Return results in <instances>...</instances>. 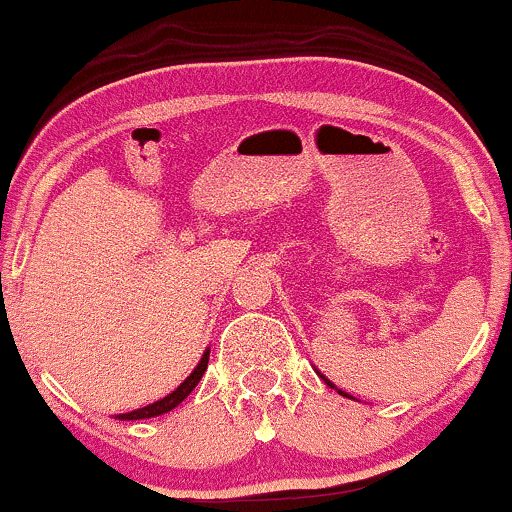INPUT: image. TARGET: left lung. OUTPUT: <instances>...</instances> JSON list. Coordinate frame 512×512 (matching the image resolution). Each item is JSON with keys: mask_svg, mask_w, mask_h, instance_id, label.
Listing matches in <instances>:
<instances>
[{"mask_svg": "<svg viewBox=\"0 0 512 512\" xmlns=\"http://www.w3.org/2000/svg\"><path fill=\"white\" fill-rule=\"evenodd\" d=\"M317 374H319V377H322V379H324V384H326V386H331V389H336V384H334V381H329V379H326L322 372H317ZM336 391H338V393H341V396H346V398H353V396H348V393H346V391H341V389H336ZM353 400H355V398H353Z\"/></svg>", "mask_w": 512, "mask_h": 512, "instance_id": "8db88e82", "label": "left lung"}]
</instances>
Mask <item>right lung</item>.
Wrapping results in <instances>:
<instances>
[{
	"label": "right lung",
	"instance_id": "right-lung-1",
	"mask_svg": "<svg viewBox=\"0 0 512 512\" xmlns=\"http://www.w3.org/2000/svg\"><path fill=\"white\" fill-rule=\"evenodd\" d=\"M207 362H209V348L205 350V353H202L200 362H197V367L188 374L186 381H183V384L178 386L176 391H171L169 396L155 400V403L145 405V408L123 412V415H114V417H116V420H147V417H157V415H164V412H171L176 408V405H181L183 400H186L190 393H193L197 384H200L202 374H205V369H207Z\"/></svg>",
	"mask_w": 512,
	"mask_h": 512
}]
</instances>
